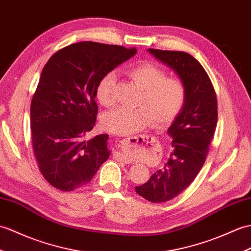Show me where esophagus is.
Here are the masks:
<instances>
[{
  "instance_id": "obj_1",
  "label": "esophagus",
  "mask_w": 251,
  "mask_h": 251,
  "mask_svg": "<svg viewBox=\"0 0 251 251\" xmlns=\"http://www.w3.org/2000/svg\"><path fill=\"white\" fill-rule=\"evenodd\" d=\"M130 140H131L132 142H136V143H132V144H137L138 142H143V141H144V137H142V136H137V137L128 138V141H130ZM114 156H115V158H118V159H120V160H122V161L129 162V159L127 158V156L125 155L124 152H116V153L114 154Z\"/></svg>"
}]
</instances>
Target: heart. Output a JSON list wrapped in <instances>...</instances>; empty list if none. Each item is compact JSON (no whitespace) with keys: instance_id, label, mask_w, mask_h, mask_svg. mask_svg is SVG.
I'll use <instances>...</instances> for the list:
<instances>
[{"instance_id":"obj_1","label":"heart","mask_w":251,"mask_h":251,"mask_svg":"<svg viewBox=\"0 0 251 251\" xmlns=\"http://www.w3.org/2000/svg\"><path fill=\"white\" fill-rule=\"evenodd\" d=\"M127 75L141 90L138 108L119 107L108 112L102 119L107 130L115 135L126 136L143 129L151 123L164 127L176 118L186 99L185 84L176 78H168L167 73L151 63L133 65ZM116 75L106 74L96 87V96L102 106L114 103Z\"/></svg>"}]
</instances>
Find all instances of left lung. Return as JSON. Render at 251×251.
I'll return each mask as SVG.
<instances>
[{"instance_id": "1", "label": "left lung", "mask_w": 251, "mask_h": 251, "mask_svg": "<svg viewBox=\"0 0 251 251\" xmlns=\"http://www.w3.org/2000/svg\"><path fill=\"white\" fill-rule=\"evenodd\" d=\"M149 51L172 68L186 87L184 106L168 129L173 148L170 158L164 169L136 187L145 200L162 203L187 188L204 164L216 129L217 97L205 69L194 56L183 51Z\"/></svg>"}]
</instances>
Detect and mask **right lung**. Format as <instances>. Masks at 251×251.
Returning a JSON list of instances; mask_svg holds the SVG:
<instances>
[{"label":"right lung","instance_id":"obj_1","mask_svg":"<svg viewBox=\"0 0 251 251\" xmlns=\"http://www.w3.org/2000/svg\"><path fill=\"white\" fill-rule=\"evenodd\" d=\"M136 53V48L81 42L47 62L32 98L31 130L39 170L54 188L72 191L89 184L109 158L108 135L85 139L96 123V87Z\"/></svg>","mask_w":251,"mask_h":251}]
</instances>
